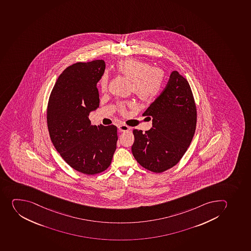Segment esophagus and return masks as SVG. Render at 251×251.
I'll list each match as a JSON object with an SVG mask.
<instances>
[{
  "instance_id": "1",
  "label": "esophagus",
  "mask_w": 251,
  "mask_h": 251,
  "mask_svg": "<svg viewBox=\"0 0 251 251\" xmlns=\"http://www.w3.org/2000/svg\"><path fill=\"white\" fill-rule=\"evenodd\" d=\"M118 128L120 130V131H127L130 130V127L128 126H126L125 125H120L118 126Z\"/></svg>"
}]
</instances>
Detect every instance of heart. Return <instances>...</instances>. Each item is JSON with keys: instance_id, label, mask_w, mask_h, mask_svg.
Returning <instances> with one entry per match:
<instances>
[{"instance_id": "1", "label": "heart", "mask_w": 251, "mask_h": 251, "mask_svg": "<svg viewBox=\"0 0 251 251\" xmlns=\"http://www.w3.org/2000/svg\"><path fill=\"white\" fill-rule=\"evenodd\" d=\"M118 74L131 81V90L140 101L150 102L161 93L164 84V73L161 69L151 68L148 63L136 59L120 60L116 65ZM108 85V76L104 74L99 81L101 91H106ZM125 105L121 104L120 111H125Z\"/></svg>"}]
</instances>
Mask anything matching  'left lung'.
I'll return each mask as SVG.
<instances>
[{
    "mask_svg": "<svg viewBox=\"0 0 251 251\" xmlns=\"http://www.w3.org/2000/svg\"><path fill=\"white\" fill-rule=\"evenodd\" d=\"M143 115L152 120V126L145 133L134 129L131 152L144 168L164 172L178 163L196 131L197 112L188 81L173 71L166 88Z\"/></svg>",
    "mask_w": 251,
    "mask_h": 251,
    "instance_id": "left-lung-1",
    "label": "left lung"
}]
</instances>
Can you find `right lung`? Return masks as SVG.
<instances>
[{"instance_id":"obj_1","label":"right lung","mask_w":251,"mask_h":251,"mask_svg":"<svg viewBox=\"0 0 251 251\" xmlns=\"http://www.w3.org/2000/svg\"><path fill=\"white\" fill-rule=\"evenodd\" d=\"M104 60L68 67L49 97L47 122L55 150L72 168L96 175L108 168L116 150L115 125H91L89 115L99 106L97 83L103 75Z\"/></svg>"}]
</instances>
